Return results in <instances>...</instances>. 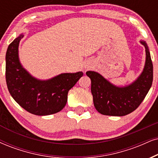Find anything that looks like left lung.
<instances>
[{
    "label": "left lung",
    "mask_w": 158,
    "mask_h": 158,
    "mask_svg": "<svg viewBox=\"0 0 158 158\" xmlns=\"http://www.w3.org/2000/svg\"><path fill=\"white\" fill-rule=\"evenodd\" d=\"M146 63L140 77L131 85L117 87L95 71H87L91 79V93L96 110L103 115L125 116L135 111L148 93L153 81V65L147 44Z\"/></svg>",
    "instance_id": "obj_1"
}]
</instances>
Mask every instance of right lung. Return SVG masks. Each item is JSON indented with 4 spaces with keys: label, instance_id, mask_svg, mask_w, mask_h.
<instances>
[{
    "label": "right lung",
    "instance_id": "obj_1",
    "mask_svg": "<svg viewBox=\"0 0 158 158\" xmlns=\"http://www.w3.org/2000/svg\"><path fill=\"white\" fill-rule=\"evenodd\" d=\"M23 35L10 44L6 55V81L10 94L25 110L44 116L61 111L66 104L68 93L83 73H62L47 81L32 77L22 67L18 58V46Z\"/></svg>",
    "mask_w": 158,
    "mask_h": 158
}]
</instances>
